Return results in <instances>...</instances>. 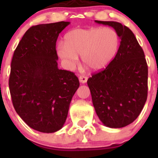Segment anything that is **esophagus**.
I'll list each match as a JSON object with an SVG mask.
<instances>
[{"mask_svg":"<svg viewBox=\"0 0 158 158\" xmlns=\"http://www.w3.org/2000/svg\"><path fill=\"white\" fill-rule=\"evenodd\" d=\"M87 80H88L87 77H85V76H80V77H79V81H80L81 83H82V84L86 83V82H87Z\"/></svg>","mask_w":158,"mask_h":158,"instance_id":"1","label":"esophagus"}]
</instances>
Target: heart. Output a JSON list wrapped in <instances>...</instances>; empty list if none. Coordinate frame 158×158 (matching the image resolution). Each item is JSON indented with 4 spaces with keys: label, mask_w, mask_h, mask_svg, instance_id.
<instances>
[{
    "label": "heart",
    "mask_w": 158,
    "mask_h": 158,
    "mask_svg": "<svg viewBox=\"0 0 158 158\" xmlns=\"http://www.w3.org/2000/svg\"><path fill=\"white\" fill-rule=\"evenodd\" d=\"M120 39L111 27L75 28L64 36L57 53L69 69H74L81 55L84 64L93 70H100L109 65L116 55Z\"/></svg>",
    "instance_id": "1"
}]
</instances>
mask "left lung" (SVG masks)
<instances>
[{
	"mask_svg": "<svg viewBox=\"0 0 158 158\" xmlns=\"http://www.w3.org/2000/svg\"><path fill=\"white\" fill-rule=\"evenodd\" d=\"M95 22L113 27L121 41L109 65L88 79L93 104L104 125L124 127L138 118L147 99L148 66L145 54L127 27L115 21Z\"/></svg>",
	"mask_w": 158,
	"mask_h": 158,
	"instance_id": "left-lung-1",
	"label": "left lung"
}]
</instances>
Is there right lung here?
Wrapping results in <instances>:
<instances>
[{
    "label": "right lung",
    "instance_id": "right-lung-1",
    "mask_svg": "<svg viewBox=\"0 0 158 158\" xmlns=\"http://www.w3.org/2000/svg\"><path fill=\"white\" fill-rule=\"evenodd\" d=\"M69 22L32 26L14 51L9 77L12 104L32 129L54 133L62 129L80 84L70 71L59 69L56 41Z\"/></svg>",
    "mask_w": 158,
    "mask_h": 158
}]
</instances>
